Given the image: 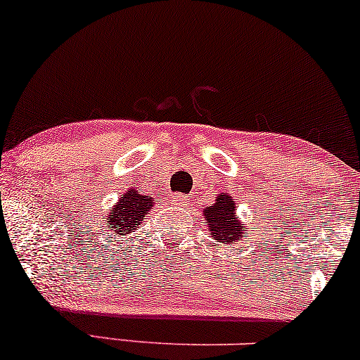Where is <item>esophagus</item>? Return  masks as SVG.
<instances>
[{
  "instance_id": "1",
  "label": "esophagus",
  "mask_w": 360,
  "mask_h": 360,
  "mask_svg": "<svg viewBox=\"0 0 360 360\" xmlns=\"http://www.w3.org/2000/svg\"><path fill=\"white\" fill-rule=\"evenodd\" d=\"M172 204L177 207H186L189 209L193 204H191V198L188 194H174L172 195Z\"/></svg>"
}]
</instances>
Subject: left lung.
<instances>
[{"label":"left lung","instance_id":"obj_1","mask_svg":"<svg viewBox=\"0 0 360 360\" xmlns=\"http://www.w3.org/2000/svg\"><path fill=\"white\" fill-rule=\"evenodd\" d=\"M234 201L229 194L222 193L217 195L216 202L204 211V216L209 222V231L216 238L217 243L233 244L245 238V233L240 222L236 219Z\"/></svg>","mask_w":360,"mask_h":360}]
</instances>
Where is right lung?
I'll use <instances>...</instances> for the list:
<instances>
[{
  "mask_svg": "<svg viewBox=\"0 0 360 360\" xmlns=\"http://www.w3.org/2000/svg\"><path fill=\"white\" fill-rule=\"evenodd\" d=\"M151 195L139 194L138 191H127L124 198L120 199L115 209L106 216L108 227H111V233L117 236H126L134 233L141 227V222L146 219V214H149L154 206Z\"/></svg>",
  "mask_w": 360,
  "mask_h": 360,
  "instance_id": "1",
  "label": "right lung"
}]
</instances>
